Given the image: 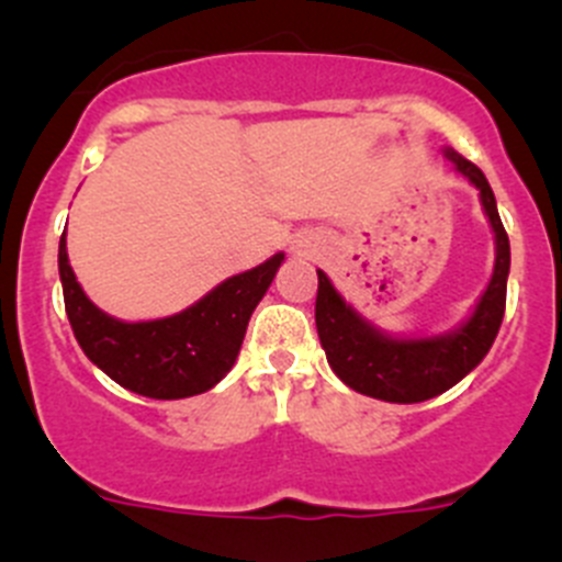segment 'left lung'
I'll return each mask as SVG.
<instances>
[{"label":"left lung","instance_id":"1","mask_svg":"<svg viewBox=\"0 0 562 562\" xmlns=\"http://www.w3.org/2000/svg\"><path fill=\"white\" fill-rule=\"evenodd\" d=\"M443 157L457 168L470 184L479 190L481 206L495 231V271L484 296L475 304L473 315L449 334L438 337L400 339L378 331L364 321L331 285L323 271H317L315 326L326 350L328 367L339 381L359 394L375 396L383 402L432 400L462 381L470 370L481 364L501 331L506 313V282L512 269V247L508 234L497 214L495 192L479 166L446 146Z\"/></svg>","mask_w":562,"mask_h":562}]
</instances>
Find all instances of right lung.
I'll return each instance as SVG.
<instances>
[{"instance_id":"1","label":"right lung","mask_w":562,"mask_h":562,"mask_svg":"<svg viewBox=\"0 0 562 562\" xmlns=\"http://www.w3.org/2000/svg\"><path fill=\"white\" fill-rule=\"evenodd\" d=\"M285 255L228 277L201 302L171 317L124 323L87 299L59 239V277L72 334L92 364L127 391L151 400H181L217 386L236 364L252 310L269 291Z\"/></svg>"}]
</instances>
